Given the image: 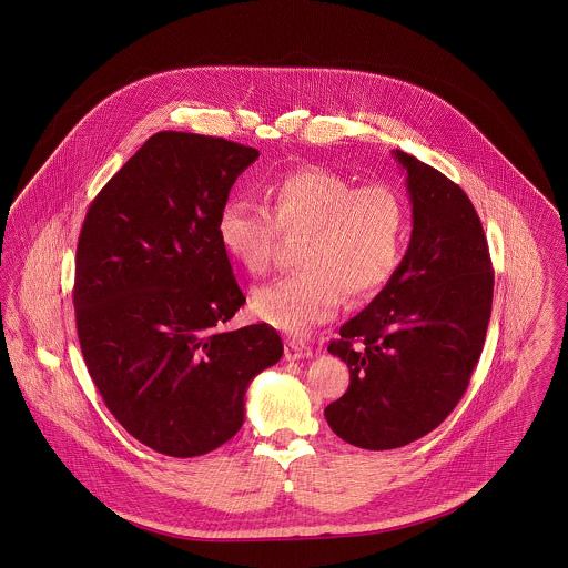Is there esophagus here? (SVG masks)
<instances>
[{"label": "esophagus", "mask_w": 568, "mask_h": 568, "mask_svg": "<svg viewBox=\"0 0 568 568\" xmlns=\"http://www.w3.org/2000/svg\"><path fill=\"white\" fill-rule=\"evenodd\" d=\"M285 357H287V359L313 357V349H311L306 343H302V341L290 338V341H285Z\"/></svg>", "instance_id": "1"}]
</instances>
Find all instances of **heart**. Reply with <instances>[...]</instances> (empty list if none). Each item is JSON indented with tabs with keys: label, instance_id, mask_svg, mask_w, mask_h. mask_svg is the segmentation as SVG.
<instances>
[{
	"label": "heart",
	"instance_id": "heart-1",
	"mask_svg": "<svg viewBox=\"0 0 568 568\" xmlns=\"http://www.w3.org/2000/svg\"><path fill=\"white\" fill-rule=\"evenodd\" d=\"M266 204L230 197L216 219L221 246L244 271L271 268L283 234H304L297 244L300 271L257 287L255 315L283 332L302 334L327 322L343 294L352 302L375 296L387 285L405 253L408 206L387 183L355 185L322 165L276 176Z\"/></svg>",
	"mask_w": 568,
	"mask_h": 568
}]
</instances>
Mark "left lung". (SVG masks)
Returning a JSON list of instances; mask_svg holds the SVG:
<instances>
[{
    "instance_id": "obj_1",
    "label": "left lung",
    "mask_w": 568,
    "mask_h": 568,
    "mask_svg": "<svg viewBox=\"0 0 568 568\" xmlns=\"http://www.w3.org/2000/svg\"><path fill=\"white\" fill-rule=\"evenodd\" d=\"M413 232L377 297L327 345L349 387L325 419L349 445L383 452L433 433L456 408L486 343L494 271L481 219L459 185L405 151Z\"/></svg>"
}]
</instances>
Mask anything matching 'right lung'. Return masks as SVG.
<instances>
[{
    "mask_svg": "<svg viewBox=\"0 0 568 568\" xmlns=\"http://www.w3.org/2000/svg\"><path fill=\"white\" fill-rule=\"evenodd\" d=\"M257 149L213 135H151L91 202L74 308L87 371L114 419L172 458L241 430L251 378L283 355L268 324L223 329L246 302L216 219Z\"/></svg>",
    "mask_w": 568,
    "mask_h": 568,
    "instance_id": "right-lung-1",
    "label": "right lung"
}]
</instances>
